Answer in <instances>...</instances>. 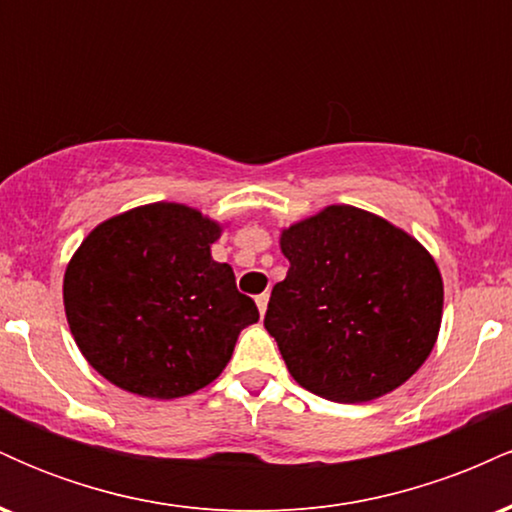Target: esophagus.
<instances>
[{
    "instance_id": "esophagus-1",
    "label": "esophagus",
    "mask_w": 512,
    "mask_h": 512,
    "mask_svg": "<svg viewBox=\"0 0 512 512\" xmlns=\"http://www.w3.org/2000/svg\"><path fill=\"white\" fill-rule=\"evenodd\" d=\"M255 303H257V308H260V315H264V313H267L269 293H260V296H257V298H255Z\"/></svg>"
}]
</instances>
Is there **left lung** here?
Returning <instances> with one entry per match:
<instances>
[{
	"label": "left lung",
	"mask_w": 512,
	"mask_h": 512,
	"mask_svg": "<svg viewBox=\"0 0 512 512\" xmlns=\"http://www.w3.org/2000/svg\"><path fill=\"white\" fill-rule=\"evenodd\" d=\"M286 279L264 327L298 385L368 402L407 383L436 344L443 279L404 231L356 207H327L281 233Z\"/></svg>",
	"instance_id": "obj_1"
}]
</instances>
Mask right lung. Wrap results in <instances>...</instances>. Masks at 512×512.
<instances>
[{
	"mask_svg": "<svg viewBox=\"0 0 512 512\" xmlns=\"http://www.w3.org/2000/svg\"><path fill=\"white\" fill-rule=\"evenodd\" d=\"M219 223L182 204H146L93 228L64 272L74 342L105 380L142 397L202 390L260 320L228 264Z\"/></svg>",
	"mask_w": 512,
	"mask_h": 512,
	"instance_id": "add662e5",
	"label": "right lung"
}]
</instances>
